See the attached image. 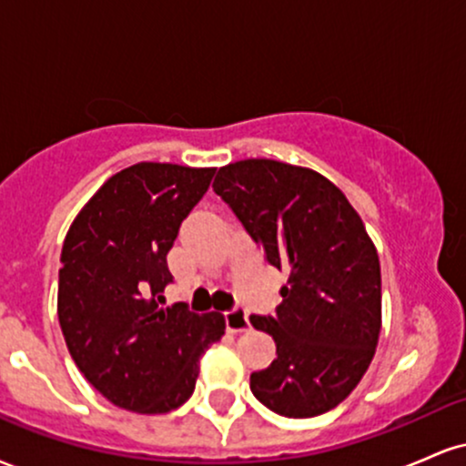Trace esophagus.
<instances>
[{
	"label": "esophagus",
	"mask_w": 466,
	"mask_h": 466,
	"mask_svg": "<svg viewBox=\"0 0 466 466\" xmlns=\"http://www.w3.org/2000/svg\"><path fill=\"white\" fill-rule=\"evenodd\" d=\"M226 326L229 333H243V330L249 329V318L245 309H232V311H226Z\"/></svg>",
	"instance_id": "1"
}]
</instances>
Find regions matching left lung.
Masks as SVG:
<instances>
[{"mask_svg":"<svg viewBox=\"0 0 466 466\" xmlns=\"http://www.w3.org/2000/svg\"><path fill=\"white\" fill-rule=\"evenodd\" d=\"M212 188L267 263L289 274L276 313L249 318L276 341L271 366L251 372V392L287 419L337 408L381 330V267L360 215L319 173L274 159L218 168Z\"/></svg>","mask_w":466,"mask_h":466,"instance_id":"1","label":"left lung"}]
</instances>
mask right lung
<instances>
[{
	"label": "right lung",
	"instance_id": "1",
	"mask_svg": "<svg viewBox=\"0 0 466 466\" xmlns=\"http://www.w3.org/2000/svg\"><path fill=\"white\" fill-rule=\"evenodd\" d=\"M215 168L140 162L78 212L58 269V322L78 370L106 400L164 414L195 392L199 357L226 333L221 313L162 309L166 254Z\"/></svg>",
	"mask_w": 466,
	"mask_h": 466
}]
</instances>
